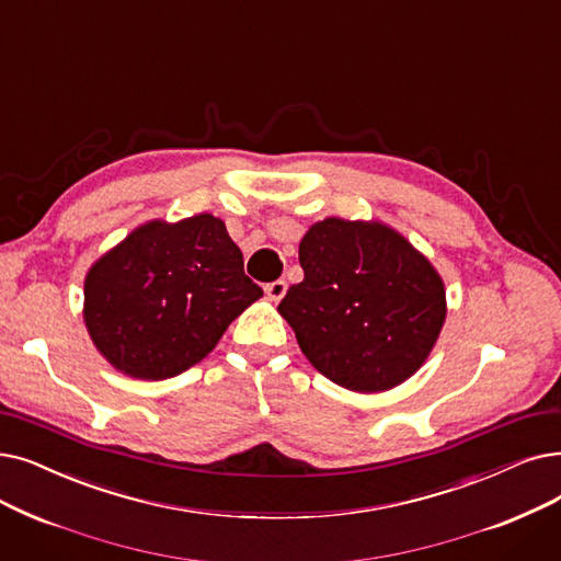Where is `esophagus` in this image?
Segmentation results:
<instances>
[{
    "label": "esophagus",
    "instance_id": "34e87169",
    "mask_svg": "<svg viewBox=\"0 0 561 561\" xmlns=\"http://www.w3.org/2000/svg\"><path fill=\"white\" fill-rule=\"evenodd\" d=\"M265 294H267V298L275 300V302L282 300L284 294H286V282L284 279H275L271 284H265Z\"/></svg>",
    "mask_w": 561,
    "mask_h": 561
}]
</instances>
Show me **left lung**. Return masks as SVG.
Masks as SVG:
<instances>
[{
  "mask_svg": "<svg viewBox=\"0 0 561 561\" xmlns=\"http://www.w3.org/2000/svg\"><path fill=\"white\" fill-rule=\"evenodd\" d=\"M298 254L305 279L277 309L316 369L371 394L422 367L445 323V284L403 236L328 217Z\"/></svg>",
  "mask_w": 561,
  "mask_h": 561,
  "instance_id": "obj_1",
  "label": "left lung"
}]
</instances>
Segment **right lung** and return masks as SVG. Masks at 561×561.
<instances>
[{
  "label": "right lung",
  "mask_w": 561,
  "mask_h": 561,
  "mask_svg": "<svg viewBox=\"0 0 561 561\" xmlns=\"http://www.w3.org/2000/svg\"><path fill=\"white\" fill-rule=\"evenodd\" d=\"M263 296L217 217L149 222L91 265L84 323L118 371L162 380L204 359Z\"/></svg>",
  "instance_id": "1"
}]
</instances>
